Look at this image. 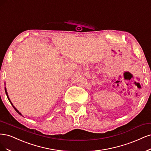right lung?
I'll return each instance as SVG.
<instances>
[{"label":"right lung","mask_w":151,"mask_h":151,"mask_svg":"<svg viewBox=\"0 0 151 151\" xmlns=\"http://www.w3.org/2000/svg\"><path fill=\"white\" fill-rule=\"evenodd\" d=\"M5 91H6V95H7V99H8V100H9V101H10L11 102V105H12V106H13V108L14 109H15V110L17 111V112L19 114V115H22V114L20 113V112H19V111L15 108V106H14V105H13V104H12V102L11 101V100H10V99H9V96H8V94H7V90H6V87H5Z\"/></svg>","instance_id":"right-lung-1"}]
</instances>
